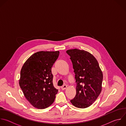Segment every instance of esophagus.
I'll return each instance as SVG.
<instances>
[{"instance_id": "34e87169", "label": "esophagus", "mask_w": 126, "mask_h": 126, "mask_svg": "<svg viewBox=\"0 0 126 126\" xmlns=\"http://www.w3.org/2000/svg\"><path fill=\"white\" fill-rule=\"evenodd\" d=\"M67 88V86L66 85H63V86H62L61 88V89H62V90H65Z\"/></svg>"}]
</instances>
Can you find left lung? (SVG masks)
<instances>
[{
	"instance_id": "obj_1",
	"label": "left lung",
	"mask_w": 126,
	"mask_h": 126,
	"mask_svg": "<svg viewBox=\"0 0 126 126\" xmlns=\"http://www.w3.org/2000/svg\"><path fill=\"white\" fill-rule=\"evenodd\" d=\"M66 52L70 56L76 82V94L70 101L76 107L87 108L101 92L102 72L97 60L90 52L77 48Z\"/></svg>"
}]
</instances>
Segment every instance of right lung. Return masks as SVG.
Returning <instances> with one entry per match:
<instances>
[{
  "label": "right lung",
  "mask_w": 126,
  "mask_h": 126,
  "mask_svg": "<svg viewBox=\"0 0 126 126\" xmlns=\"http://www.w3.org/2000/svg\"><path fill=\"white\" fill-rule=\"evenodd\" d=\"M59 51L37 52L24 64L19 86L26 99L35 108L45 109L54 102L58 90L53 84L51 68Z\"/></svg>",
  "instance_id": "1"
}]
</instances>
